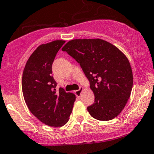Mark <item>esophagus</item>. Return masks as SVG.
<instances>
[{"label":"esophagus","mask_w":154,"mask_h":154,"mask_svg":"<svg viewBox=\"0 0 154 154\" xmlns=\"http://www.w3.org/2000/svg\"><path fill=\"white\" fill-rule=\"evenodd\" d=\"M83 90H84V88H82V87L79 88V90H77V91H75L76 95H77V96H80L81 93H82V91H83Z\"/></svg>","instance_id":"esophagus-1"}]
</instances>
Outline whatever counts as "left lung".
<instances>
[{
	"mask_svg": "<svg viewBox=\"0 0 154 154\" xmlns=\"http://www.w3.org/2000/svg\"><path fill=\"white\" fill-rule=\"evenodd\" d=\"M77 61L95 95L88 107L92 117L113 119L121 113L131 94L133 77L129 60L115 45L101 39H75L61 49Z\"/></svg>",
	"mask_w": 154,
	"mask_h": 154,
	"instance_id": "obj_1",
	"label": "left lung"
}]
</instances>
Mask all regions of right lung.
<instances>
[{
	"instance_id": "add662e5",
	"label": "right lung",
	"mask_w": 154,
	"mask_h": 154,
	"mask_svg": "<svg viewBox=\"0 0 154 154\" xmlns=\"http://www.w3.org/2000/svg\"><path fill=\"white\" fill-rule=\"evenodd\" d=\"M64 40L42 44L26 61L22 75V87L24 100L32 114L40 122L59 128L69 119L76 97L63 88L56 91L52 64Z\"/></svg>"
}]
</instances>
